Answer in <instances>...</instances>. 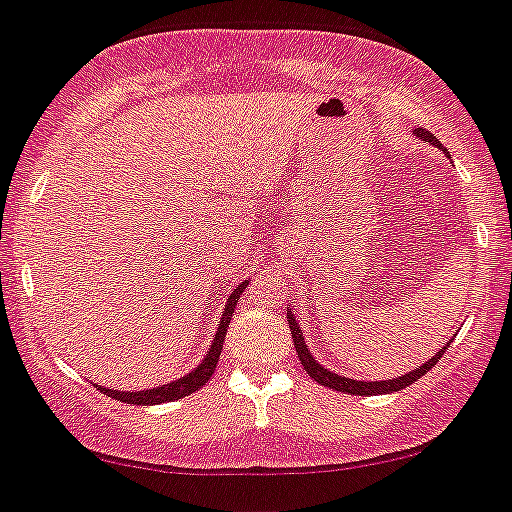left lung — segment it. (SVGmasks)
<instances>
[{"mask_svg":"<svg viewBox=\"0 0 512 512\" xmlns=\"http://www.w3.org/2000/svg\"><path fill=\"white\" fill-rule=\"evenodd\" d=\"M414 134L422 139H427L429 144H434V147H441L439 139L434 137L429 129H422L417 127L414 129ZM287 321H289V331H292V338H294V348H297V355L301 360V365H304V370L309 373V378H314L316 383L328 387V390H338V392H348V395H387V392H397V390H405L407 385L417 383L422 375H427L429 370L434 368V365L439 363V358L444 355L446 348H449V343H446L444 348L437 355H432L429 360H424L422 365H419L417 370H410V373H405L402 378H392V380H375V383H365V380H351V378H343V375L333 373V370L324 368V365H319L314 360V355H311L309 346L304 343V336H301V328L297 324V319H294L292 309H287Z\"/></svg>","mask_w":512,"mask_h":512,"instance_id":"1","label":"left lung"}]
</instances>
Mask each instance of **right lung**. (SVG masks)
<instances>
[{"mask_svg": "<svg viewBox=\"0 0 512 512\" xmlns=\"http://www.w3.org/2000/svg\"><path fill=\"white\" fill-rule=\"evenodd\" d=\"M245 287H247V282H242L233 289V294L228 297V304H225L223 319L218 321V331H215V338H213L211 348H208L206 358H203V363L198 365V368H193L191 373L184 375V378L174 380V383H166L161 387H154V390L120 392V390H107V387L98 385L100 390L105 392L107 397H115V400L127 402V405H161V402L181 400V397H188L191 392L201 390V387L211 380L215 365H218L220 351H223V343H225V333H228V326H230V316H233L235 306H238V299H240V294L245 292Z\"/></svg>", "mask_w": 512, "mask_h": 512, "instance_id": "add662e5", "label": "right lung"}]
</instances>
